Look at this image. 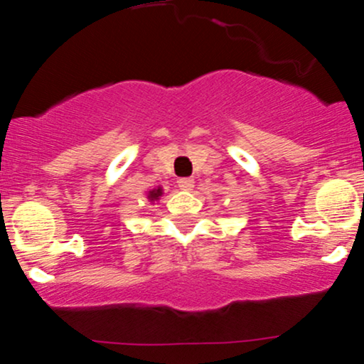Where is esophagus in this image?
<instances>
[{"label":"esophagus","mask_w":364,"mask_h":364,"mask_svg":"<svg viewBox=\"0 0 364 364\" xmlns=\"http://www.w3.org/2000/svg\"><path fill=\"white\" fill-rule=\"evenodd\" d=\"M178 186H179V190H185V191H190V190H193V186H195V181L191 178H181L178 181Z\"/></svg>","instance_id":"esophagus-1"}]
</instances>
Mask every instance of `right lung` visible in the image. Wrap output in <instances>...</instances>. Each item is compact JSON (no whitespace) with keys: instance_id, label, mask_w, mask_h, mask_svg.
I'll return each mask as SVG.
<instances>
[{"instance_id":"right-lung-1","label":"right lung","mask_w":364,"mask_h":364,"mask_svg":"<svg viewBox=\"0 0 364 364\" xmlns=\"http://www.w3.org/2000/svg\"><path fill=\"white\" fill-rule=\"evenodd\" d=\"M161 193H162L161 188H159V190H151L150 195H149V198H150V200H157V198L161 197Z\"/></svg>"}]
</instances>
